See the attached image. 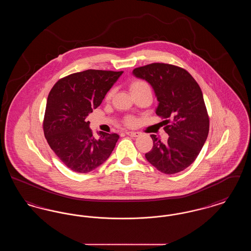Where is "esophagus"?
Instances as JSON below:
<instances>
[{"label":"esophagus","instance_id":"34e87169","mask_svg":"<svg viewBox=\"0 0 251 251\" xmlns=\"http://www.w3.org/2000/svg\"><path fill=\"white\" fill-rule=\"evenodd\" d=\"M127 135H130L131 137H137L139 134H140V132L139 131H126L125 132Z\"/></svg>","mask_w":251,"mask_h":251}]
</instances>
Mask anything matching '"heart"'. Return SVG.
<instances>
[{
  "label": "heart",
  "mask_w": 251,
  "mask_h": 251,
  "mask_svg": "<svg viewBox=\"0 0 251 251\" xmlns=\"http://www.w3.org/2000/svg\"><path fill=\"white\" fill-rule=\"evenodd\" d=\"M146 89H151L149 84L144 81V80H140V79H136V80H133L130 84V91H131V95H134L135 93H138L142 90H146ZM114 94V91L113 90H109L107 92V94L105 96V100H111L112 96ZM136 123V120L132 117V116H127L125 119H124V124L129 126V127H132L134 126Z\"/></svg>",
  "instance_id": "1"
}]
</instances>
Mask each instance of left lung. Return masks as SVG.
<instances>
[{"label":"left lung","instance_id":"8db88e82","mask_svg":"<svg viewBox=\"0 0 251 251\" xmlns=\"http://www.w3.org/2000/svg\"><path fill=\"white\" fill-rule=\"evenodd\" d=\"M133 74L148 81L155 91L156 114L169 135L164 144L151 134L152 149L147 160L165 174H175L189 167L200 154L210 120L197 81L186 70L171 64L152 63L135 68Z\"/></svg>","mask_w":251,"mask_h":251}]
</instances>
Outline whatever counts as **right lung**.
<instances>
[{
    "instance_id": "add662e5",
    "label": "right lung",
    "mask_w": 251,
    "mask_h": 251,
    "mask_svg": "<svg viewBox=\"0 0 251 251\" xmlns=\"http://www.w3.org/2000/svg\"><path fill=\"white\" fill-rule=\"evenodd\" d=\"M123 72L87 70L61 78L49 93L43 131L61 162L87 173L111 155L120 135L100 131L97 139L85 118L101 103Z\"/></svg>"
}]
</instances>
